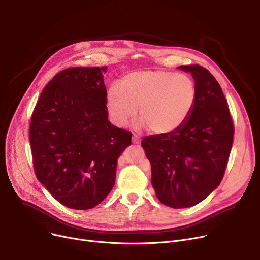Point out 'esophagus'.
<instances>
[{"label":"esophagus","instance_id":"esophagus-1","mask_svg":"<svg viewBox=\"0 0 260 260\" xmlns=\"http://www.w3.org/2000/svg\"><path fill=\"white\" fill-rule=\"evenodd\" d=\"M133 143L134 144H139L140 143V137L137 135H134L133 136Z\"/></svg>","mask_w":260,"mask_h":260}]
</instances>
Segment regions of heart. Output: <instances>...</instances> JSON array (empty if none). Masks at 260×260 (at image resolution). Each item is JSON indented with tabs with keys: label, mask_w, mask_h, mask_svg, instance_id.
Wrapping results in <instances>:
<instances>
[{
	"label": "heart",
	"mask_w": 260,
	"mask_h": 260,
	"mask_svg": "<svg viewBox=\"0 0 260 260\" xmlns=\"http://www.w3.org/2000/svg\"><path fill=\"white\" fill-rule=\"evenodd\" d=\"M196 100L193 78L162 70L129 73L120 85L112 83L106 91V106L116 125H126L139 108L137 126L151 128L155 135H169L181 127Z\"/></svg>",
	"instance_id": "b5f03b06"
}]
</instances>
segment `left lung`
<instances>
[{
	"label": "left lung",
	"instance_id": "left-lung-1",
	"mask_svg": "<svg viewBox=\"0 0 260 260\" xmlns=\"http://www.w3.org/2000/svg\"><path fill=\"white\" fill-rule=\"evenodd\" d=\"M197 86L195 107L184 124L169 135L144 137L157 198L174 209L194 207L220 184L233 143L234 127L219 83L200 65L177 67Z\"/></svg>",
	"mask_w": 260,
	"mask_h": 260
}]
</instances>
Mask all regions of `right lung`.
Returning <instances> with one entry per match:
<instances>
[{
    "mask_svg": "<svg viewBox=\"0 0 260 260\" xmlns=\"http://www.w3.org/2000/svg\"><path fill=\"white\" fill-rule=\"evenodd\" d=\"M104 67H71L37 102L29 139L38 180L74 210L101 203L114 187L118 158L132 134L108 121Z\"/></svg>",
    "mask_w": 260,
    "mask_h": 260,
    "instance_id": "1",
    "label": "right lung"
}]
</instances>
